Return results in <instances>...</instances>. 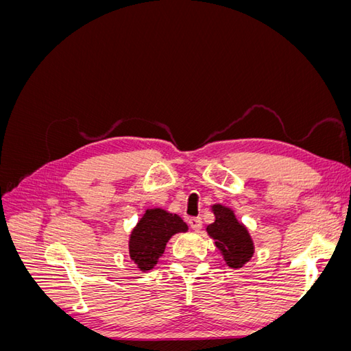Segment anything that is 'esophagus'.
<instances>
[{"label":"esophagus","instance_id":"esophagus-1","mask_svg":"<svg viewBox=\"0 0 351 351\" xmlns=\"http://www.w3.org/2000/svg\"><path fill=\"white\" fill-rule=\"evenodd\" d=\"M189 226L192 227L195 231H199L202 228V219L199 217L189 218Z\"/></svg>","mask_w":351,"mask_h":351}]
</instances>
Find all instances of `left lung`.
Wrapping results in <instances>:
<instances>
[{
    "mask_svg": "<svg viewBox=\"0 0 351 351\" xmlns=\"http://www.w3.org/2000/svg\"><path fill=\"white\" fill-rule=\"evenodd\" d=\"M210 209L215 221L206 227L208 236L215 241L222 259L230 268H243L254 253V243L249 228L237 219L231 208L215 204Z\"/></svg>",
    "mask_w": 351,
    "mask_h": 351,
    "instance_id": "obj_1",
    "label": "left lung"
}]
</instances>
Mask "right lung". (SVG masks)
I'll list each match as a JSON object with an SVG mask.
<instances>
[{
    "label": "right lung",
    "mask_w": 351,
    "mask_h": 351,
    "mask_svg": "<svg viewBox=\"0 0 351 351\" xmlns=\"http://www.w3.org/2000/svg\"><path fill=\"white\" fill-rule=\"evenodd\" d=\"M189 230L186 222L162 208L146 209L129 237V254L139 271H151L162 256L168 240Z\"/></svg>",
    "instance_id": "obj_1"
}]
</instances>
